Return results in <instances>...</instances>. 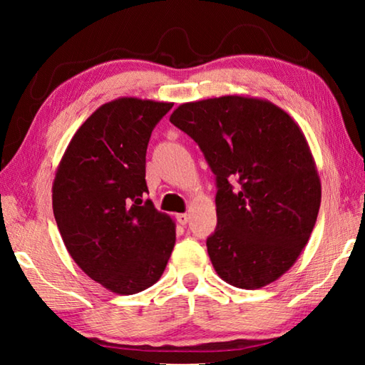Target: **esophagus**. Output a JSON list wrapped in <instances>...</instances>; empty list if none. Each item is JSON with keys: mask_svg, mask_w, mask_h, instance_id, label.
<instances>
[{"mask_svg": "<svg viewBox=\"0 0 365 365\" xmlns=\"http://www.w3.org/2000/svg\"><path fill=\"white\" fill-rule=\"evenodd\" d=\"M177 220H178V224L187 225L188 220H190V215L188 214H177Z\"/></svg>", "mask_w": 365, "mask_h": 365, "instance_id": "obj_1", "label": "esophagus"}]
</instances>
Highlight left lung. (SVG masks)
<instances>
[{"label":"left lung","mask_w":365,"mask_h":365,"mask_svg":"<svg viewBox=\"0 0 365 365\" xmlns=\"http://www.w3.org/2000/svg\"><path fill=\"white\" fill-rule=\"evenodd\" d=\"M170 122L215 175L217 227L206 242L215 272L245 289L275 282L309 242L322 197L298 123L270 101L237 95L180 104Z\"/></svg>","instance_id":"1"}]
</instances>
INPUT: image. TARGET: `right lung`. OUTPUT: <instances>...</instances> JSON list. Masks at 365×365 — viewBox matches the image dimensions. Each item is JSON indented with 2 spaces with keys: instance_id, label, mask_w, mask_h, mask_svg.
Wrapping results in <instances>:
<instances>
[{
  "instance_id": "right-lung-1",
  "label": "right lung",
  "mask_w": 365,
  "mask_h": 365,
  "mask_svg": "<svg viewBox=\"0 0 365 365\" xmlns=\"http://www.w3.org/2000/svg\"><path fill=\"white\" fill-rule=\"evenodd\" d=\"M174 104L119 98L98 108L73 135L53 183V212L67 251L90 279L135 294L163 275L175 224L146 187V148Z\"/></svg>"
}]
</instances>
